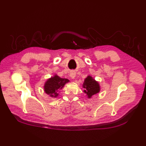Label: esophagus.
I'll return each instance as SVG.
<instances>
[{
    "label": "esophagus",
    "mask_w": 146,
    "mask_h": 146,
    "mask_svg": "<svg viewBox=\"0 0 146 146\" xmlns=\"http://www.w3.org/2000/svg\"><path fill=\"white\" fill-rule=\"evenodd\" d=\"M70 76H71V78H72V79H74V78H75V76H76V73H75V71H71V72H70Z\"/></svg>",
    "instance_id": "1"
}]
</instances>
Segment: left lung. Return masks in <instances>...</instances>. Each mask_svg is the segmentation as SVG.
<instances>
[{"label": "left lung", "mask_w": 146, "mask_h": 146, "mask_svg": "<svg viewBox=\"0 0 146 146\" xmlns=\"http://www.w3.org/2000/svg\"><path fill=\"white\" fill-rule=\"evenodd\" d=\"M83 86L85 89L84 92L86 94L88 98H91L93 95L98 94L100 92V86L98 83L90 76H88L87 78H85Z\"/></svg>", "instance_id": "1"}]
</instances>
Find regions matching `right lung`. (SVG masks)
Wrapping results in <instances>:
<instances>
[{"mask_svg":"<svg viewBox=\"0 0 146 146\" xmlns=\"http://www.w3.org/2000/svg\"><path fill=\"white\" fill-rule=\"evenodd\" d=\"M70 82L68 79L61 78L58 75L48 79L44 84V92L52 97H56L58 95V92L63 87L66 83Z\"/></svg>","mask_w":146,"mask_h":146,"instance_id":"obj_1","label":"right lung"}]
</instances>
